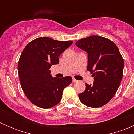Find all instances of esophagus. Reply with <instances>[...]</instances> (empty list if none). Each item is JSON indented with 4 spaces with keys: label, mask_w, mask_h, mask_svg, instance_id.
Segmentation results:
<instances>
[{
    "label": "esophagus",
    "mask_w": 134,
    "mask_h": 134,
    "mask_svg": "<svg viewBox=\"0 0 134 134\" xmlns=\"http://www.w3.org/2000/svg\"><path fill=\"white\" fill-rule=\"evenodd\" d=\"M72 82H78V80H76L75 78H73V79H72Z\"/></svg>",
    "instance_id": "obj_1"
}]
</instances>
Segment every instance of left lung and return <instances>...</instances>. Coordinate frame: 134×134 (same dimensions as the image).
Masks as SVG:
<instances>
[{
	"label": "left lung",
	"instance_id": "obj_1",
	"mask_svg": "<svg viewBox=\"0 0 134 134\" xmlns=\"http://www.w3.org/2000/svg\"><path fill=\"white\" fill-rule=\"evenodd\" d=\"M88 54L87 70L94 76L93 84L86 83L78 94L82 104L91 108L106 104L114 97L123 76L124 60L111 40L98 36L80 39L75 43Z\"/></svg>",
	"mask_w": 134,
	"mask_h": 134
}]
</instances>
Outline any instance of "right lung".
<instances>
[{
	"label": "right lung",
	"mask_w": 134,
	"mask_h": 134,
	"mask_svg": "<svg viewBox=\"0 0 134 134\" xmlns=\"http://www.w3.org/2000/svg\"><path fill=\"white\" fill-rule=\"evenodd\" d=\"M72 43L41 37L30 41L24 48L19 59L18 74L23 92L32 104L47 109L60 102L63 90L72 78H52L50 68L59 63V56Z\"/></svg>",
	"instance_id": "obj_1"
}]
</instances>
